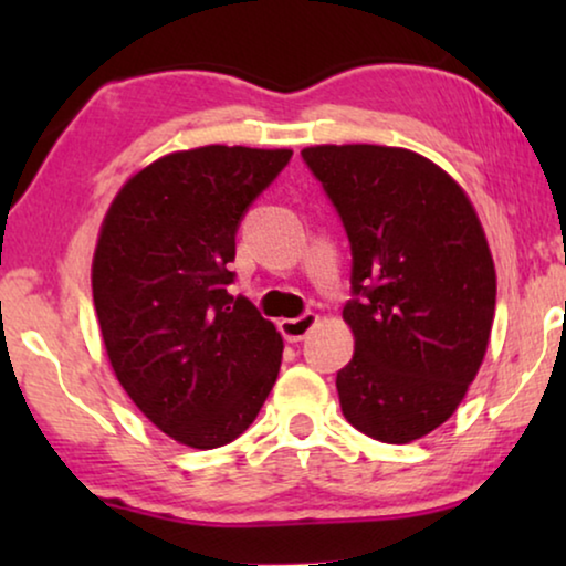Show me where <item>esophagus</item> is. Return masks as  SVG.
I'll list each match as a JSON object with an SVG mask.
<instances>
[{"instance_id": "esophagus-1", "label": "esophagus", "mask_w": 566, "mask_h": 566, "mask_svg": "<svg viewBox=\"0 0 566 566\" xmlns=\"http://www.w3.org/2000/svg\"><path fill=\"white\" fill-rule=\"evenodd\" d=\"M316 322H319V316L312 314V312H306V314L296 316V319H281V324H277V327H281L283 337L289 339V343H301V339H304L308 332L316 327Z\"/></svg>"}]
</instances>
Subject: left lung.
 I'll return each instance as SVG.
<instances>
[{"mask_svg": "<svg viewBox=\"0 0 566 566\" xmlns=\"http://www.w3.org/2000/svg\"><path fill=\"white\" fill-rule=\"evenodd\" d=\"M301 157L324 185L353 250L343 319L353 360L339 407L381 443H412L467 397L490 345L497 275L482 221L459 182L399 146L322 144Z\"/></svg>", "mask_w": 566, "mask_h": 566, "instance_id": "obj_1", "label": "left lung"}]
</instances>
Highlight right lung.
<instances>
[{"label": "right lung", "instance_id": "obj_1", "mask_svg": "<svg viewBox=\"0 0 566 566\" xmlns=\"http://www.w3.org/2000/svg\"><path fill=\"white\" fill-rule=\"evenodd\" d=\"M291 149L198 146L130 175L107 208L92 298L113 374L177 443L227 446L265 405L283 337L227 268L239 221Z\"/></svg>", "mask_w": 566, "mask_h": 566}]
</instances>
